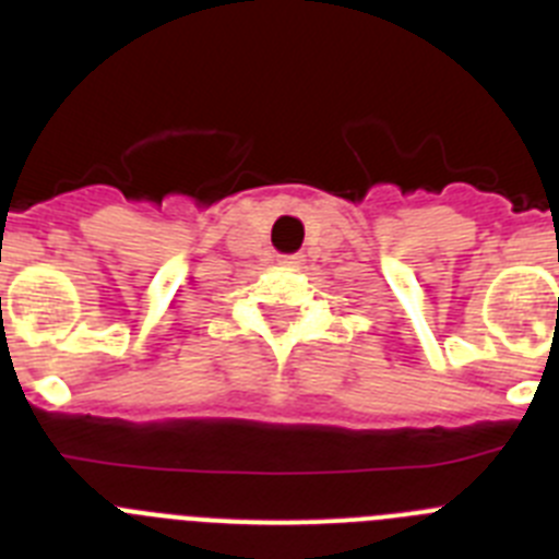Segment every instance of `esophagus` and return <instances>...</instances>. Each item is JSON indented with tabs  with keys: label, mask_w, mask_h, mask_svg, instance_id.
<instances>
[{
	"label": "esophagus",
	"mask_w": 559,
	"mask_h": 559,
	"mask_svg": "<svg viewBox=\"0 0 559 559\" xmlns=\"http://www.w3.org/2000/svg\"><path fill=\"white\" fill-rule=\"evenodd\" d=\"M278 264L281 266H300L304 264V255L293 252V255H278Z\"/></svg>",
	"instance_id": "esophagus-1"
}]
</instances>
